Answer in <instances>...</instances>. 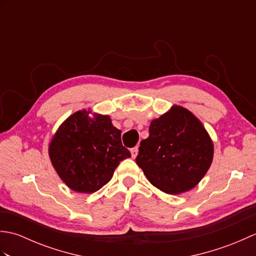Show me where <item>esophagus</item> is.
<instances>
[{"label":"esophagus","mask_w":256,"mask_h":256,"mask_svg":"<svg viewBox=\"0 0 256 256\" xmlns=\"http://www.w3.org/2000/svg\"><path fill=\"white\" fill-rule=\"evenodd\" d=\"M138 148H134L131 150V155H132V158H135V157L138 156Z\"/></svg>","instance_id":"esophagus-1"}]
</instances>
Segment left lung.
I'll return each instance as SVG.
<instances>
[{
    "label": "left lung",
    "instance_id": "1",
    "mask_svg": "<svg viewBox=\"0 0 256 256\" xmlns=\"http://www.w3.org/2000/svg\"><path fill=\"white\" fill-rule=\"evenodd\" d=\"M136 164L162 192L179 194L197 186L214 160V143L200 120L172 106L150 125L140 144Z\"/></svg>",
    "mask_w": 256,
    "mask_h": 256
}]
</instances>
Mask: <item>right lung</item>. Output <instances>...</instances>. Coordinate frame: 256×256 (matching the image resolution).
<instances>
[{
    "label": "right lung",
    "instance_id": "right-lung-1",
    "mask_svg": "<svg viewBox=\"0 0 256 256\" xmlns=\"http://www.w3.org/2000/svg\"><path fill=\"white\" fill-rule=\"evenodd\" d=\"M48 154L62 180L82 194L102 188L120 162L131 157L111 118L90 110L77 111L64 120L54 134Z\"/></svg>",
    "mask_w": 256,
    "mask_h": 256
}]
</instances>
